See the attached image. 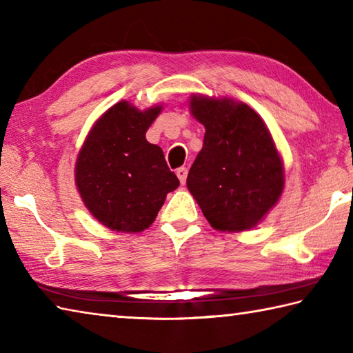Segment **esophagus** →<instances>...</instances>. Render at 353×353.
Listing matches in <instances>:
<instances>
[{"label": "esophagus", "mask_w": 353, "mask_h": 353, "mask_svg": "<svg viewBox=\"0 0 353 353\" xmlns=\"http://www.w3.org/2000/svg\"><path fill=\"white\" fill-rule=\"evenodd\" d=\"M176 174L179 177V181H181V183L183 185L185 181H186V174H188V170H186L185 167H181V168L176 170Z\"/></svg>", "instance_id": "esophagus-1"}]
</instances>
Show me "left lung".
I'll return each mask as SVG.
<instances>
[{
  "mask_svg": "<svg viewBox=\"0 0 353 353\" xmlns=\"http://www.w3.org/2000/svg\"><path fill=\"white\" fill-rule=\"evenodd\" d=\"M190 112L205 127V137L186 186L214 230H252L285 188L271 131L255 110L231 98L191 94Z\"/></svg>",
  "mask_w": 353,
  "mask_h": 353,
  "instance_id": "left-lung-1",
  "label": "left lung"
}]
</instances>
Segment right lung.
<instances>
[{
  "label": "right lung",
  "mask_w": 353,
  "mask_h": 353,
  "mask_svg": "<svg viewBox=\"0 0 353 353\" xmlns=\"http://www.w3.org/2000/svg\"><path fill=\"white\" fill-rule=\"evenodd\" d=\"M128 101L110 107L88 131L74 165V183L88 212L117 232H141L154 222L167 194L179 186L161 147L145 133L161 114Z\"/></svg>",
  "instance_id": "1"
}]
</instances>
